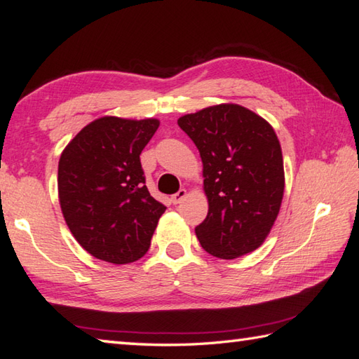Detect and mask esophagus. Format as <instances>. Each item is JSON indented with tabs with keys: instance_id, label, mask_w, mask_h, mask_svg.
Instances as JSON below:
<instances>
[{
	"instance_id": "obj_1",
	"label": "esophagus",
	"mask_w": 359,
	"mask_h": 359,
	"mask_svg": "<svg viewBox=\"0 0 359 359\" xmlns=\"http://www.w3.org/2000/svg\"><path fill=\"white\" fill-rule=\"evenodd\" d=\"M185 197H187V189H180V191H177V193L171 196V202L174 205H177V203H180L182 201H184Z\"/></svg>"
}]
</instances>
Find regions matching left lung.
<instances>
[{"mask_svg":"<svg viewBox=\"0 0 359 359\" xmlns=\"http://www.w3.org/2000/svg\"><path fill=\"white\" fill-rule=\"evenodd\" d=\"M201 152L208 215L196 226L202 248L236 259L259 248L276 220L285 175L273 126L241 104L210 106L177 120Z\"/></svg>","mask_w":359,"mask_h":359,"instance_id":"1","label":"left lung"}]
</instances>
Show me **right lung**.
I'll return each instance as SVG.
<instances>
[{
	"label": "right lung",
	"instance_id": "1",
	"mask_svg": "<svg viewBox=\"0 0 359 359\" xmlns=\"http://www.w3.org/2000/svg\"><path fill=\"white\" fill-rule=\"evenodd\" d=\"M157 118L106 116L67 143L58 162V199L72 236L89 255L116 265L147 255L166 207L144 185L140 154Z\"/></svg>",
	"mask_w": 359,
	"mask_h": 359
}]
</instances>
